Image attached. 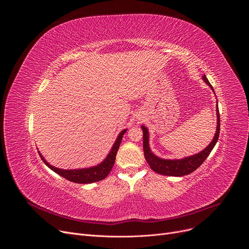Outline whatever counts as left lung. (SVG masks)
Wrapping results in <instances>:
<instances>
[{
	"instance_id": "1",
	"label": "left lung",
	"mask_w": 249,
	"mask_h": 249,
	"mask_svg": "<svg viewBox=\"0 0 249 249\" xmlns=\"http://www.w3.org/2000/svg\"><path fill=\"white\" fill-rule=\"evenodd\" d=\"M203 80L205 81L206 84L211 87V89L214 90L211 84L209 83L208 79L206 76L203 77ZM217 132L215 134L214 139H213L212 143L201 153L194 155L192 157L183 159V160H162L158 157H156L150 150L149 148V133L148 129L145 126H142V129H143V148H144V154H145V159L150 164L151 168L155 170L157 173L162 174V175H168V176H182V175H187L196 170L203 162L204 160L208 158L212 150L214 149L216 143L218 142L219 135H220V112H219V107L217 105Z\"/></svg>"
}]
</instances>
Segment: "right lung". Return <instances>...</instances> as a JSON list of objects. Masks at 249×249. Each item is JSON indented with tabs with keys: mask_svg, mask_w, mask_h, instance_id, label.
<instances>
[{
	"mask_svg": "<svg viewBox=\"0 0 249 249\" xmlns=\"http://www.w3.org/2000/svg\"><path fill=\"white\" fill-rule=\"evenodd\" d=\"M126 132V130H123L117 140L115 141V143L109 153V155L107 156L104 160V161H102L100 164L94 166V167H90V168H84V169H73V170H64V169H60V168H56L52 165H50L40 155L41 160L45 162V164L51 168L53 171H55L56 173H58L59 175H61L64 178H66L69 181L72 182H76V183H92V182H96L99 180L104 179L106 176H107L110 172V170L113 167V164L115 162V158H116V154L117 151L119 149L120 143L122 137L124 135V133Z\"/></svg>",
	"mask_w": 249,
	"mask_h": 249,
	"instance_id": "add662e5",
	"label": "right lung"
}]
</instances>
